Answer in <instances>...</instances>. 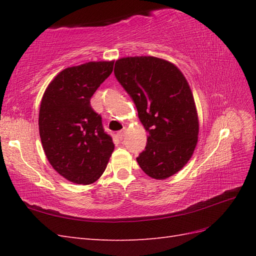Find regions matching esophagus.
I'll return each instance as SVG.
<instances>
[{
    "mask_svg": "<svg viewBox=\"0 0 256 256\" xmlns=\"http://www.w3.org/2000/svg\"><path fill=\"white\" fill-rule=\"evenodd\" d=\"M124 135H125V128H123V130H121V131L118 132V136L120 140H122L124 138Z\"/></svg>",
    "mask_w": 256,
    "mask_h": 256,
    "instance_id": "34e87169",
    "label": "esophagus"
}]
</instances>
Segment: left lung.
Listing matches in <instances>:
<instances>
[{
	"instance_id": "left-lung-1",
	"label": "left lung",
	"mask_w": 256,
	"mask_h": 256,
	"mask_svg": "<svg viewBox=\"0 0 256 256\" xmlns=\"http://www.w3.org/2000/svg\"><path fill=\"white\" fill-rule=\"evenodd\" d=\"M114 74L148 133L136 158L140 167L160 180L172 176L187 164L198 142V114L188 81L175 64L152 56L118 59Z\"/></svg>"
}]
</instances>
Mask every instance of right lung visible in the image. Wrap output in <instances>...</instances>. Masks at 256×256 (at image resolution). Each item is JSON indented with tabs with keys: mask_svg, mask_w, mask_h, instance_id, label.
<instances>
[{
	"mask_svg": "<svg viewBox=\"0 0 256 256\" xmlns=\"http://www.w3.org/2000/svg\"><path fill=\"white\" fill-rule=\"evenodd\" d=\"M114 62H90L64 69L48 84L38 126L54 170L67 180L89 184L101 177L114 150L90 99L113 70Z\"/></svg>",
	"mask_w": 256,
	"mask_h": 256,
	"instance_id": "right-lung-1",
	"label": "right lung"
}]
</instances>
